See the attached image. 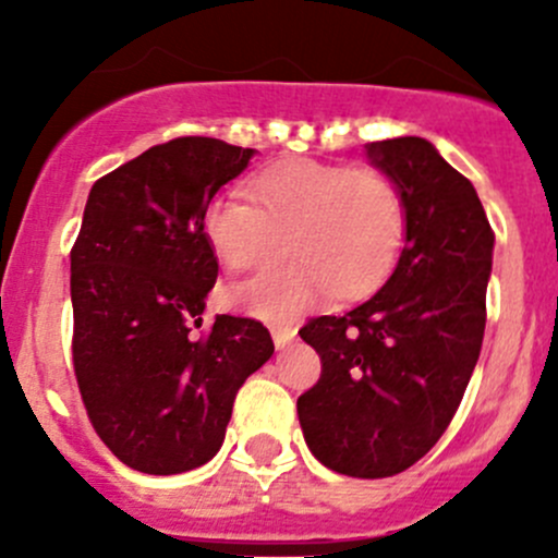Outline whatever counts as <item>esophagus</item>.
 Here are the masks:
<instances>
[{"instance_id":"34e87169","label":"esophagus","mask_w":558,"mask_h":558,"mask_svg":"<svg viewBox=\"0 0 558 558\" xmlns=\"http://www.w3.org/2000/svg\"><path fill=\"white\" fill-rule=\"evenodd\" d=\"M269 331H272V342H275V348H278V351L289 348L291 340L296 337V329H291V326H272Z\"/></svg>"}]
</instances>
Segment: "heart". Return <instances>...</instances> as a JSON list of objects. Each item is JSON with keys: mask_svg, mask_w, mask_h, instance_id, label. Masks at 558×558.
Segmentation results:
<instances>
[{"mask_svg": "<svg viewBox=\"0 0 558 558\" xmlns=\"http://www.w3.org/2000/svg\"><path fill=\"white\" fill-rule=\"evenodd\" d=\"M247 199L216 196L202 232L229 272H251L283 256L294 262L238 286L234 305L286 320L320 300H359L397 267L408 232L402 191L375 170H348L313 159H283L256 172Z\"/></svg>", "mask_w": 558, "mask_h": 558, "instance_id": "obj_1", "label": "heart"}]
</instances>
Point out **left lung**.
<instances>
[{
	"label": "left lung",
	"mask_w": 558,
	"mask_h": 558,
	"mask_svg": "<svg viewBox=\"0 0 558 558\" xmlns=\"http://www.w3.org/2000/svg\"><path fill=\"white\" fill-rule=\"evenodd\" d=\"M367 159L402 191L404 245L378 294L300 329L320 378L296 413L320 464L388 477L429 453L464 397L486 329L494 232L475 185L429 140L369 143Z\"/></svg>",
	"instance_id": "1"
}]
</instances>
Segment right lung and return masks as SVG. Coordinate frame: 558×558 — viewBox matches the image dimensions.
I'll use <instances>...</instances> for the list:
<instances>
[{
  "label": "right lung",
  "instance_id": "obj_1",
  "mask_svg": "<svg viewBox=\"0 0 558 558\" xmlns=\"http://www.w3.org/2000/svg\"><path fill=\"white\" fill-rule=\"evenodd\" d=\"M253 156L216 137H178L88 194L70 256L77 386L105 446L145 475L207 464L238 388L275 353L253 318L216 315L198 331L218 278L202 216Z\"/></svg>",
  "mask_w": 558,
  "mask_h": 558
}]
</instances>
